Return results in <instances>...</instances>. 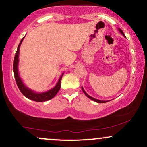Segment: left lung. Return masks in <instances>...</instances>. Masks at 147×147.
Segmentation results:
<instances>
[{
	"label": "left lung",
	"mask_w": 147,
	"mask_h": 147,
	"mask_svg": "<svg viewBox=\"0 0 147 147\" xmlns=\"http://www.w3.org/2000/svg\"><path fill=\"white\" fill-rule=\"evenodd\" d=\"M118 30H119L120 32L121 33V34L123 35L124 37H125V34H124V33H123V31H122V30H121V29H118ZM81 89H82V90H83V92H84V93L85 94H86V96H87V97H88V98H89L90 99L94 100V101H95V102H98V103H103V102H109V100H100L96 99V98H93V97L89 96V95H88V94L86 93V92H85V90H84V88H83L82 87H81Z\"/></svg>",
	"instance_id": "left-lung-1"
}]
</instances>
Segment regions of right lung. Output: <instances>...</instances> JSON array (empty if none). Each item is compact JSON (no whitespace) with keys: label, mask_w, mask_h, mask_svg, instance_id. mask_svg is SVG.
<instances>
[{"label":"right lung","mask_w":147,"mask_h":147,"mask_svg":"<svg viewBox=\"0 0 147 147\" xmlns=\"http://www.w3.org/2000/svg\"><path fill=\"white\" fill-rule=\"evenodd\" d=\"M24 38V37H23L21 40V41L19 44L18 47L17 51L16 53L15 57H14V61H13V72H14V77H15L16 82L18 87L20 91L22 92V94L24 95V96L26 97L27 98H29L30 100H34L36 102H44L47 101L53 98L59 92L60 88H61V78H62V76L63 73L61 75L60 78L58 81L57 84H56V86H55L53 88L45 92L42 93H37L31 90V89L28 88L26 86L23 84L22 79L20 77L18 74V61H19V51H20V47L23 41V39Z\"/></svg>","instance_id":"obj_1"}]
</instances>
